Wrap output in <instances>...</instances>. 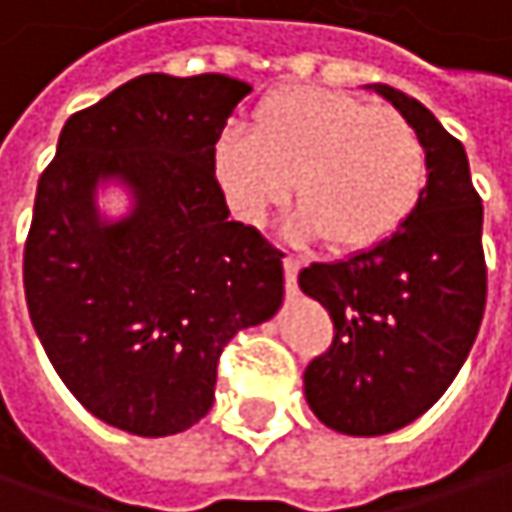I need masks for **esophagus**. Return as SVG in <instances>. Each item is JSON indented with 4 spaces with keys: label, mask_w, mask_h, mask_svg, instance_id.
<instances>
[{
    "label": "esophagus",
    "mask_w": 512,
    "mask_h": 512,
    "mask_svg": "<svg viewBox=\"0 0 512 512\" xmlns=\"http://www.w3.org/2000/svg\"><path fill=\"white\" fill-rule=\"evenodd\" d=\"M299 269H302V260L296 255H284V278H287V290H296V278H299Z\"/></svg>",
    "instance_id": "esophagus-1"
}]
</instances>
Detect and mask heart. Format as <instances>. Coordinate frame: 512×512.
Masks as SVG:
<instances>
[{
  "label": "heart",
  "instance_id": "1",
  "mask_svg": "<svg viewBox=\"0 0 512 512\" xmlns=\"http://www.w3.org/2000/svg\"><path fill=\"white\" fill-rule=\"evenodd\" d=\"M216 184L243 222L260 225L293 181V231L334 252L390 240L425 184V146L398 111L331 87H287L255 108L252 134L213 146Z\"/></svg>",
  "mask_w": 512,
  "mask_h": 512
}]
</instances>
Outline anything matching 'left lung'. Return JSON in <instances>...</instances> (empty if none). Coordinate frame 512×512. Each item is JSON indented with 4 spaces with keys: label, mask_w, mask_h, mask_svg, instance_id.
<instances>
[{
    "label": "left lung",
    "mask_w": 512,
    "mask_h": 512,
    "mask_svg": "<svg viewBox=\"0 0 512 512\" xmlns=\"http://www.w3.org/2000/svg\"><path fill=\"white\" fill-rule=\"evenodd\" d=\"M425 146L428 181L390 240L310 263L299 287L334 322L331 349L304 369L316 419L340 434L381 437L437 404L478 337L487 304L484 205L469 158L422 102L375 84Z\"/></svg>",
    "instance_id": "8db88e82"
}]
</instances>
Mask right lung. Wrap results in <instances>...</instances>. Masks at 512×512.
Segmentation results:
<instances>
[{
	"mask_svg": "<svg viewBox=\"0 0 512 512\" xmlns=\"http://www.w3.org/2000/svg\"><path fill=\"white\" fill-rule=\"evenodd\" d=\"M228 75L149 72L67 119L37 181L23 255L31 325L61 381L96 419L169 437L213 404L228 340L275 316L281 252L228 219L213 146L249 96ZM119 177L135 208L95 210Z\"/></svg>",
	"mask_w": 512,
	"mask_h": 512,
	"instance_id": "1",
	"label": "right lung"
}]
</instances>
